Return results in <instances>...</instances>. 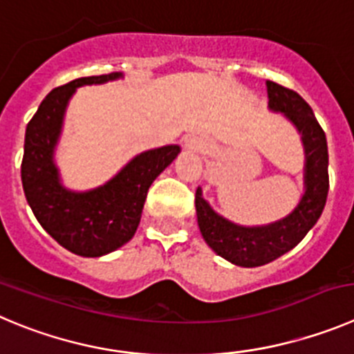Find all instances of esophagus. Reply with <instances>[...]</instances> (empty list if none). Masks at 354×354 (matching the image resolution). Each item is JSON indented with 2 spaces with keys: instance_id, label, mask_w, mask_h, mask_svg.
<instances>
[{
  "instance_id": "34e87169",
  "label": "esophagus",
  "mask_w": 354,
  "mask_h": 354,
  "mask_svg": "<svg viewBox=\"0 0 354 354\" xmlns=\"http://www.w3.org/2000/svg\"><path fill=\"white\" fill-rule=\"evenodd\" d=\"M187 148H190V150H201V148H203V143H201L197 138H188Z\"/></svg>"
}]
</instances>
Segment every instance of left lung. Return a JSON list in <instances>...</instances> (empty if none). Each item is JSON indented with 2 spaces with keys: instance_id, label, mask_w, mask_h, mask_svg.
<instances>
[{
  "instance_id": "8db88e82",
  "label": "left lung",
  "mask_w": 354,
  "mask_h": 354,
  "mask_svg": "<svg viewBox=\"0 0 354 354\" xmlns=\"http://www.w3.org/2000/svg\"><path fill=\"white\" fill-rule=\"evenodd\" d=\"M269 110L281 113L297 132L304 147V194L286 216L266 225L230 222L196 192L197 223L207 246L216 255L239 267H259L288 253L306 237L322 216L328 196V148L322 125L311 106L297 92L267 80Z\"/></svg>"
}]
</instances>
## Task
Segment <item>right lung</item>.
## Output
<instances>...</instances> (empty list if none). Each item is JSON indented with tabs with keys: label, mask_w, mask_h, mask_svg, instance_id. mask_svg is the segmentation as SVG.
Masks as SVG:
<instances>
[{
	"label": "right lung",
	"mask_w": 354,
	"mask_h": 354,
	"mask_svg": "<svg viewBox=\"0 0 354 354\" xmlns=\"http://www.w3.org/2000/svg\"><path fill=\"white\" fill-rule=\"evenodd\" d=\"M124 78V73L84 77L54 88L26 129L21 176L26 199L39 225L62 248L80 257L108 255L132 239L155 178L171 166L181 148L166 145L141 151L106 183L71 190L61 180L55 150L68 104L77 88Z\"/></svg>",
	"instance_id": "right-lung-1"
}]
</instances>
